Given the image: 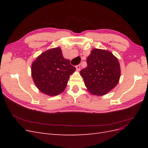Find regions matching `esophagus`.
I'll return each instance as SVG.
<instances>
[{
    "label": "esophagus",
    "mask_w": 148,
    "mask_h": 148,
    "mask_svg": "<svg viewBox=\"0 0 148 148\" xmlns=\"http://www.w3.org/2000/svg\"><path fill=\"white\" fill-rule=\"evenodd\" d=\"M76 69H77V70H79L80 69H81V66H80V65H78L76 66Z\"/></svg>",
    "instance_id": "esophagus-1"
}]
</instances>
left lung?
Here are the masks:
<instances>
[{"instance_id":"8db88e82","label":"left lung","mask_w":148,"mask_h":148,"mask_svg":"<svg viewBox=\"0 0 148 148\" xmlns=\"http://www.w3.org/2000/svg\"><path fill=\"white\" fill-rule=\"evenodd\" d=\"M86 62L87 66L80 71V74L89 92L102 96L115 87L120 77V69L117 59L112 53L95 49Z\"/></svg>"}]
</instances>
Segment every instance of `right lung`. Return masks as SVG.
I'll return each instance as SVG.
<instances>
[{"instance_id":"1","label":"right lung","mask_w":148,"mask_h":148,"mask_svg":"<svg viewBox=\"0 0 148 148\" xmlns=\"http://www.w3.org/2000/svg\"><path fill=\"white\" fill-rule=\"evenodd\" d=\"M75 67L64 59L60 48L43 52L33 62L31 73L33 81L42 92L49 96L59 95L65 89L70 75Z\"/></svg>"}]
</instances>
